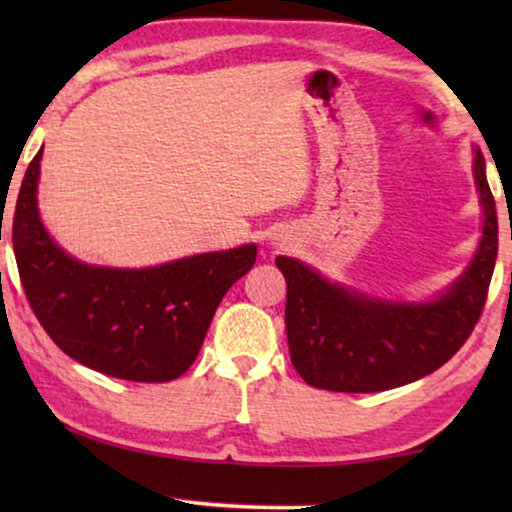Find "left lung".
Returning <instances> with one entry per match:
<instances>
[{"instance_id": "1", "label": "left lung", "mask_w": 512, "mask_h": 512, "mask_svg": "<svg viewBox=\"0 0 512 512\" xmlns=\"http://www.w3.org/2000/svg\"><path fill=\"white\" fill-rule=\"evenodd\" d=\"M482 237L464 275L431 303H389L331 284L289 256H277L286 279V338L298 375L317 389L370 394L431 375L459 352L478 324L499 251V221L485 158L475 149Z\"/></svg>"}]
</instances>
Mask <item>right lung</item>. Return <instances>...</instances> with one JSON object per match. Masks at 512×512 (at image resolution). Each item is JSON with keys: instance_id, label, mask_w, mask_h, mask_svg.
Segmentation results:
<instances>
[{"instance_id": "right-lung-1", "label": "right lung", "mask_w": 512, "mask_h": 512, "mask_svg": "<svg viewBox=\"0 0 512 512\" xmlns=\"http://www.w3.org/2000/svg\"><path fill=\"white\" fill-rule=\"evenodd\" d=\"M41 153L27 167L13 209V254L39 324L62 352L97 373L177 380L193 366L223 296L254 268L256 244L142 270L79 263L39 219Z\"/></svg>"}]
</instances>
